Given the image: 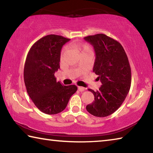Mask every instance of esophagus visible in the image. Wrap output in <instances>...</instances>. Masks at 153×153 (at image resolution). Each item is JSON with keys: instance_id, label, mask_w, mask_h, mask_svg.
I'll return each instance as SVG.
<instances>
[{"instance_id": "1", "label": "esophagus", "mask_w": 153, "mask_h": 153, "mask_svg": "<svg viewBox=\"0 0 153 153\" xmlns=\"http://www.w3.org/2000/svg\"><path fill=\"white\" fill-rule=\"evenodd\" d=\"M78 88V90H79V92H84V90H85V88L82 87V86H78V88Z\"/></svg>"}]
</instances>
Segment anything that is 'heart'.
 <instances>
[{"mask_svg":"<svg viewBox=\"0 0 153 153\" xmlns=\"http://www.w3.org/2000/svg\"><path fill=\"white\" fill-rule=\"evenodd\" d=\"M73 46L75 49H76L77 51H78L81 53V55L91 52V48H90V46L86 43H74ZM65 51V49H63L62 51L61 56H63Z\"/></svg>","mask_w":153,"mask_h":153,"instance_id":"heart-1","label":"heart"}]
</instances>
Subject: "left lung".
Returning a JSON list of instances; mask_svg holds the SVG:
<instances>
[{
  "label": "left lung",
  "instance_id": "1",
  "mask_svg": "<svg viewBox=\"0 0 153 153\" xmlns=\"http://www.w3.org/2000/svg\"><path fill=\"white\" fill-rule=\"evenodd\" d=\"M94 46L96 59L93 71L102 85L94 92V100L86 110L96 117L111 115L122 105L131 86V74L128 56L118 41L103 33L84 37Z\"/></svg>",
  "mask_w": 153,
  "mask_h": 153
}]
</instances>
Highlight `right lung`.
Instances as JSON below:
<instances>
[{"label":"right lung","mask_w":153,"mask_h":153,"mask_svg":"<svg viewBox=\"0 0 153 153\" xmlns=\"http://www.w3.org/2000/svg\"><path fill=\"white\" fill-rule=\"evenodd\" d=\"M69 40L55 34L44 36L32 46L25 60L24 78L27 94L36 107L48 115L63 111L77 90L75 85L63 86L55 77L60 68L62 46Z\"/></svg>","instance_id":"1"}]
</instances>
